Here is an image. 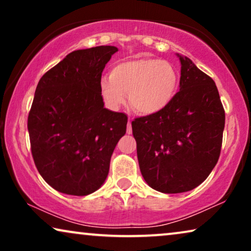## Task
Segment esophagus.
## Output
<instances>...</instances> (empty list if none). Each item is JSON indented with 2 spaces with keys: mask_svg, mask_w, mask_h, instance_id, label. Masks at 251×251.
<instances>
[{
  "mask_svg": "<svg viewBox=\"0 0 251 251\" xmlns=\"http://www.w3.org/2000/svg\"><path fill=\"white\" fill-rule=\"evenodd\" d=\"M126 133H128V135H130V133H132L131 121H130V120H129V122H128V126H126Z\"/></svg>",
  "mask_w": 251,
  "mask_h": 251,
  "instance_id": "esophagus-1",
  "label": "esophagus"
}]
</instances>
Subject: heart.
<instances>
[{
    "mask_svg": "<svg viewBox=\"0 0 251 251\" xmlns=\"http://www.w3.org/2000/svg\"><path fill=\"white\" fill-rule=\"evenodd\" d=\"M179 75L173 65L160 59L140 58L113 66L109 77H102L99 91L105 104L116 109L129 95L131 107L140 114L163 111L176 97Z\"/></svg>",
    "mask_w": 251,
    "mask_h": 251,
    "instance_id": "1",
    "label": "heart"
}]
</instances>
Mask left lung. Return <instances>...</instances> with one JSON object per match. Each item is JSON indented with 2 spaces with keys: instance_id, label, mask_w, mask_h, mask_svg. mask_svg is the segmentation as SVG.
I'll return each instance as SVG.
<instances>
[{
  "instance_id": "8db88e82",
  "label": "left lung",
  "mask_w": 251,
  "mask_h": 251,
  "mask_svg": "<svg viewBox=\"0 0 251 251\" xmlns=\"http://www.w3.org/2000/svg\"><path fill=\"white\" fill-rule=\"evenodd\" d=\"M179 59L180 89L174 100L131 122L144 179L168 194L191 191L205 180L221 155L225 126L214 80L187 57Z\"/></svg>"
}]
</instances>
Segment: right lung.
Here are the masks:
<instances>
[{
    "mask_svg": "<svg viewBox=\"0 0 251 251\" xmlns=\"http://www.w3.org/2000/svg\"><path fill=\"white\" fill-rule=\"evenodd\" d=\"M112 46L76 50L41 77L27 128L34 163L43 179L60 193H94L108 175L128 116L108 111L99 91Z\"/></svg>",
    "mask_w": 251,
    "mask_h": 251,
    "instance_id": "add662e5",
    "label": "right lung"
}]
</instances>
